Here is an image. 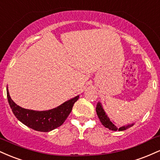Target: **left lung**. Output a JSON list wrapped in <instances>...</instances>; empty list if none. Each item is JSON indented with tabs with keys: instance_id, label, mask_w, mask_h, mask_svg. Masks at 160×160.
Returning <instances> with one entry per match:
<instances>
[{
	"instance_id": "1",
	"label": "left lung",
	"mask_w": 160,
	"mask_h": 160,
	"mask_svg": "<svg viewBox=\"0 0 160 160\" xmlns=\"http://www.w3.org/2000/svg\"><path fill=\"white\" fill-rule=\"evenodd\" d=\"M96 113L99 120H100L101 122H102V124L103 125L104 127L109 128L110 130H112V131H117V130H118V131H123V130H126L128 128L132 127L134 125V123H132L126 125V126H121V127H117V126L110 120V118L108 117V115L106 114L105 111H104V110L103 109V107H102L101 102H98V104H97Z\"/></svg>"
}]
</instances>
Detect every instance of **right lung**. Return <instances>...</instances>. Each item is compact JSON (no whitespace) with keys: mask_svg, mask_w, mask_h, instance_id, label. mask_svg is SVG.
<instances>
[{"mask_svg":"<svg viewBox=\"0 0 160 160\" xmlns=\"http://www.w3.org/2000/svg\"><path fill=\"white\" fill-rule=\"evenodd\" d=\"M7 95L9 104L16 118L28 127L43 132H48L62 126L79 98V95H77L53 109L38 111L25 109L17 105L10 98L7 86Z\"/></svg>","mask_w":160,"mask_h":160,"instance_id":"add662e5","label":"right lung"}]
</instances>
